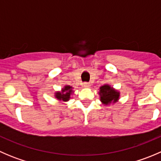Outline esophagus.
<instances>
[{"mask_svg":"<svg viewBox=\"0 0 161 161\" xmlns=\"http://www.w3.org/2000/svg\"><path fill=\"white\" fill-rule=\"evenodd\" d=\"M83 86H84V87H86V88H88V87L90 86V82H85L83 83Z\"/></svg>","mask_w":161,"mask_h":161,"instance_id":"esophagus-1","label":"esophagus"}]
</instances>
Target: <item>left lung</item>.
Here are the masks:
<instances>
[{"label": "left lung", "instance_id": "obj_1", "mask_svg": "<svg viewBox=\"0 0 161 161\" xmlns=\"http://www.w3.org/2000/svg\"><path fill=\"white\" fill-rule=\"evenodd\" d=\"M100 100L105 104L111 103L112 101L116 102L119 97V93L111 88L108 85H104L100 87Z\"/></svg>", "mask_w": 161, "mask_h": 161}]
</instances>
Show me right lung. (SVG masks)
<instances>
[{
  "mask_svg": "<svg viewBox=\"0 0 161 161\" xmlns=\"http://www.w3.org/2000/svg\"><path fill=\"white\" fill-rule=\"evenodd\" d=\"M71 87L69 86H67L64 88V90H62V92H66V93H61V92H58L56 94V97L58 99V100H62L63 101H67V100H69L70 98V94L71 92Z\"/></svg>",
  "mask_w": 161,
  "mask_h": 161,
  "instance_id": "obj_1",
  "label": "right lung"
}]
</instances>
